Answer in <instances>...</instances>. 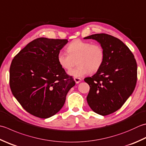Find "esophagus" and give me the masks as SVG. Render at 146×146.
<instances>
[{"mask_svg":"<svg viewBox=\"0 0 146 146\" xmlns=\"http://www.w3.org/2000/svg\"><path fill=\"white\" fill-rule=\"evenodd\" d=\"M74 80L75 81L76 84H78L79 82H80L82 81V79L80 78H78V77H75V78H74Z\"/></svg>","mask_w":146,"mask_h":146,"instance_id":"1","label":"esophagus"}]
</instances>
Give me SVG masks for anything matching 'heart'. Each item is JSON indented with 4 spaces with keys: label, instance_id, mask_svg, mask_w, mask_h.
Returning <instances> with one entry per match:
<instances>
[{
    "label": "heart",
    "instance_id": "obj_1",
    "mask_svg": "<svg viewBox=\"0 0 146 146\" xmlns=\"http://www.w3.org/2000/svg\"><path fill=\"white\" fill-rule=\"evenodd\" d=\"M67 53L59 51L57 56L58 62L62 69L70 70L77 60L78 66L69 71V75L82 77L90 72L95 73L100 70L105 59L103 47L99 44L80 39L74 40L67 47Z\"/></svg>",
    "mask_w": 146,
    "mask_h": 146
}]
</instances>
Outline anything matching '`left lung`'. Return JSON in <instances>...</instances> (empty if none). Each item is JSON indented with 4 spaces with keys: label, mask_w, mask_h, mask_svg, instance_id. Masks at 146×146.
<instances>
[{
    "label": "left lung",
    "mask_w": 146,
    "mask_h": 146,
    "mask_svg": "<svg viewBox=\"0 0 146 146\" xmlns=\"http://www.w3.org/2000/svg\"><path fill=\"white\" fill-rule=\"evenodd\" d=\"M84 38L96 40L105 51L102 67L95 75L84 79L90 86L88 104L99 115H110L121 108L135 89L136 60L129 48L115 36L98 33Z\"/></svg>",
    "instance_id": "1"
}]
</instances>
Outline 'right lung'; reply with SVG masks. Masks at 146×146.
Segmentation results:
<instances>
[{
    "mask_svg": "<svg viewBox=\"0 0 146 146\" xmlns=\"http://www.w3.org/2000/svg\"><path fill=\"white\" fill-rule=\"evenodd\" d=\"M67 39L41 37L27 45L14 56L9 70L13 96L31 115L48 118L63 106L68 91L75 85L60 66L57 56Z\"/></svg>",
    "mask_w": 146,
    "mask_h": 146,
    "instance_id": "right-lung-1",
    "label": "right lung"
}]
</instances>
